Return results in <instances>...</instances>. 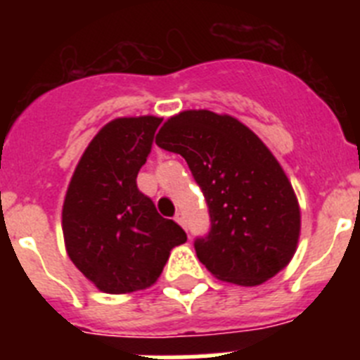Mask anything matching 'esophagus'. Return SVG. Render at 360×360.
I'll use <instances>...</instances> for the list:
<instances>
[{"mask_svg": "<svg viewBox=\"0 0 360 360\" xmlns=\"http://www.w3.org/2000/svg\"><path fill=\"white\" fill-rule=\"evenodd\" d=\"M174 219H176L178 224L182 225V227H186V218H184V212H176V214H174Z\"/></svg>", "mask_w": 360, "mask_h": 360, "instance_id": "34e87169", "label": "esophagus"}]
</instances>
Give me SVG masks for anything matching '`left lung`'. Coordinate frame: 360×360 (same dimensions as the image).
Returning a JSON list of instances; mask_svg holds the SVG:
<instances>
[{"label":"left lung","mask_w":360,"mask_h":360,"mask_svg":"<svg viewBox=\"0 0 360 360\" xmlns=\"http://www.w3.org/2000/svg\"><path fill=\"white\" fill-rule=\"evenodd\" d=\"M157 144L186 158L207 202L211 229L195 250L211 274L256 287L288 265L301 229L297 198L247 126L207 110L182 111L162 126Z\"/></svg>","instance_id":"obj_1"}]
</instances>
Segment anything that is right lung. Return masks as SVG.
I'll use <instances>...</instances> for the list:
<instances>
[{"mask_svg":"<svg viewBox=\"0 0 360 360\" xmlns=\"http://www.w3.org/2000/svg\"><path fill=\"white\" fill-rule=\"evenodd\" d=\"M158 117L106 124L79 160L63 205V234L73 265L108 294L151 287L184 229L162 218L136 187L148 160Z\"/></svg>","mask_w":360,"mask_h":360,"instance_id":"right-lung-1","label":"right lung"}]
</instances>
